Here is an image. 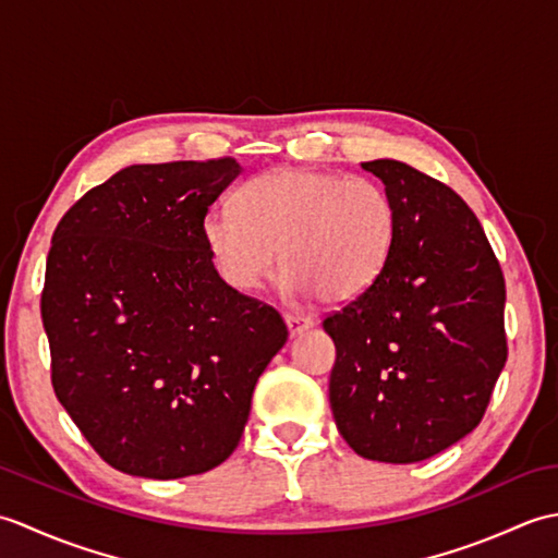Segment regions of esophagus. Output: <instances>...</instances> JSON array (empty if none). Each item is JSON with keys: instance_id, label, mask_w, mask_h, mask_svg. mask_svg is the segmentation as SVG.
<instances>
[{"instance_id": "obj_1", "label": "esophagus", "mask_w": 558, "mask_h": 558, "mask_svg": "<svg viewBox=\"0 0 558 558\" xmlns=\"http://www.w3.org/2000/svg\"><path fill=\"white\" fill-rule=\"evenodd\" d=\"M286 322H288V328H290V333H292V336L304 333L306 328H312V326H314V318H312V316L294 314V312H288V314H286Z\"/></svg>"}]
</instances>
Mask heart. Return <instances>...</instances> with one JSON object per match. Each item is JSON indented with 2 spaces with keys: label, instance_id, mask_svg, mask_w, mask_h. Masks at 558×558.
<instances>
[{
  "label": "heart",
  "instance_id": "1",
  "mask_svg": "<svg viewBox=\"0 0 558 558\" xmlns=\"http://www.w3.org/2000/svg\"><path fill=\"white\" fill-rule=\"evenodd\" d=\"M396 228V206L381 184L286 168L248 180L234 196V210H208L204 240L234 288L264 286L280 252L294 290L338 304L354 300L381 276Z\"/></svg>",
  "mask_w": 558,
  "mask_h": 558
}]
</instances>
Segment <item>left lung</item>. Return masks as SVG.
Wrapping results in <instances>:
<instances>
[{
	"instance_id": "8db88e82",
	"label": "left lung",
	"mask_w": 558,
	"mask_h": 558,
	"mask_svg": "<svg viewBox=\"0 0 558 558\" xmlns=\"http://www.w3.org/2000/svg\"><path fill=\"white\" fill-rule=\"evenodd\" d=\"M396 206V242L369 288L324 318L328 396L354 453L420 462L468 436L506 357V282L475 213L398 160L362 162Z\"/></svg>"
}]
</instances>
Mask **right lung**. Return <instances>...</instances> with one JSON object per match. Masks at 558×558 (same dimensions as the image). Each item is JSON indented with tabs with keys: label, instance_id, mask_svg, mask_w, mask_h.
<instances>
[{
	"label": "right lung",
	"instance_id": "add662e5",
	"mask_svg": "<svg viewBox=\"0 0 558 558\" xmlns=\"http://www.w3.org/2000/svg\"><path fill=\"white\" fill-rule=\"evenodd\" d=\"M234 158L132 165L59 220L40 314L52 388L126 475L180 480L232 456L258 376L286 345L270 304L225 282L204 218Z\"/></svg>",
	"mask_w": 558,
	"mask_h": 558
}]
</instances>
